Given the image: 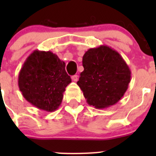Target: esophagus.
Returning <instances> with one entry per match:
<instances>
[{"mask_svg": "<svg viewBox=\"0 0 156 156\" xmlns=\"http://www.w3.org/2000/svg\"><path fill=\"white\" fill-rule=\"evenodd\" d=\"M72 80L75 82H76L78 80V76L77 75H74V76H72Z\"/></svg>", "mask_w": 156, "mask_h": 156, "instance_id": "1", "label": "esophagus"}]
</instances>
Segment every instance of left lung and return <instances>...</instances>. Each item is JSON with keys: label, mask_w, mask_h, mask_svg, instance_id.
Wrapping results in <instances>:
<instances>
[{"label": "left lung", "mask_w": 156, "mask_h": 156, "mask_svg": "<svg viewBox=\"0 0 156 156\" xmlns=\"http://www.w3.org/2000/svg\"><path fill=\"white\" fill-rule=\"evenodd\" d=\"M83 66L84 70L77 85L88 105L105 108L122 98L130 82L131 72L116 51L105 45L90 48L83 56Z\"/></svg>", "instance_id": "8db88e82"}]
</instances>
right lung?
I'll return each instance as SVG.
<instances>
[{
  "instance_id": "add662e5",
  "label": "right lung",
  "mask_w": 156,
  "mask_h": 156,
  "mask_svg": "<svg viewBox=\"0 0 156 156\" xmlns=\"http://www.w3.org/2000/svg\"><path fill=\"white\" fill-rule=\"evenodd\" d=\"M66 63L51 51H34L19 74V87L25 99L37 108L54 112L58 108L66 87L72 82Z\"/></svg>"
}]
</instances>
